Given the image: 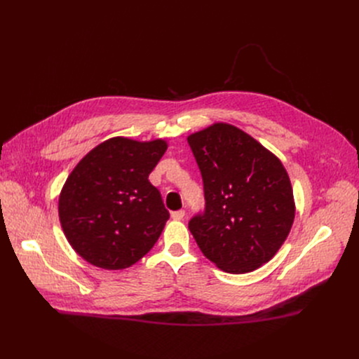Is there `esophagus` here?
I'll return each instance as SVG.
<instances>
[{"instance_id":"34e87169","label":"esophagus","mask_w":359,"mask_h":359,"mask_svg":"<svg viewBox=\"0 0 359 359\" xmlns=\"http://www.w3.org/2000/svg\"><path fill=\"white\" fill-rule=\"evenodd\" d=\"M172 218H173V219H176V221H182V219L184 218V211H183V210H180V211H175V212H172Z\"/></svg>"}]
</instances>
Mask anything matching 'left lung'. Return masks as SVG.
Here are the masks:
<instances>
[{"mask_svg": "<svg viewBox=\"0 0 359 359\" xmlns=\"http://www.w3.org/2000/svg\"><path fill=\"white\" fill-rule=\"evenodd\" d=\"M187 142L203 180L205 211L189 221L201 252L229 273L265 265L287 240L295 217L284 164L230 123H212Z\"/></svg>", "mask_w": 359, "mask_h": 359, "instance_id": "obj_1", "label": "left lung"}]
</instances>
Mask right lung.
Listing matches in <instances>:
<instances>
[{
  "mask_svg": "<svg viewBox=\"0 0 359 359\" xmlns=\"http://www.w3.org/2000/svg\"><path fill=\"white\" fill-rule=\"evenodd\" d=\"M167 141L115 137L94 147L68 176L58 201L64 234L86 262L126 269L158 240L170 217L148 180Z\"/></svg>",
  "mask_w": 359,
  "mask_h": 359,
  "instance_id": "1",
  "label": "right lung"
}]
</instances>
